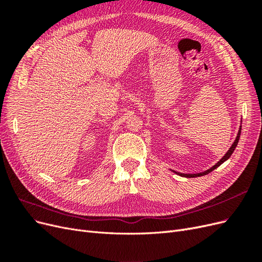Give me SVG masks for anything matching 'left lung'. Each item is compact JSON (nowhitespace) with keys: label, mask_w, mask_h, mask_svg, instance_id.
<instances>
[{"label":"left lung","mask_w":262,"mask_h":262,"mask_svg":"<svg viewBox=\"0 0 262 262\" xmlns=\"http://www.w3.org/2000/svg\"><path fill=\"white\" fill-rule=\"evenodd\" d=\"M241 132H242V120H241L239 130H238V132H237V136H236V138H235V140H234V142H233L232 146L228 148V150H227V152L225 153V155H224L223 157H222L221 160H220L215 165H213L211 168H209V169H207V170H204V171H201V172H196V173H184V172H179V171H175V170H171V171H172V172H175L176 175H178V176L186 177V178H194V177H200V176L207 175V173H209V172L213 171L214 169H216V168L219 167V166H221V165L223 164L224 162H226L229 157H231V155L233 154V152L235 150V148H236L237 144H238V141H239V138H241Z\"/></svg>","instance_id":"8db88e82"}]
</instances>
